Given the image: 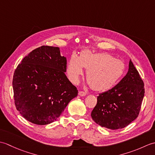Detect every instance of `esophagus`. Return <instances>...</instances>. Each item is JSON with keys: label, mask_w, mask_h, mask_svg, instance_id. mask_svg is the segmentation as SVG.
I'll use <instances>...</instances> for the list:
<instances>
[{"label": "esophagus", "mask_w": 155, "mask_h": 155, "mask_svg": "<svg viewBox=\"0 0 155 155\" xmlns=\"http://www.w3.org/2000/svg\"><path fill=\"white\" fill-rule=\"evenodd\" d=\"M78 94H79L81 97H84L87 95V93L84 91H79L78 92Z\"/></svg>", "instance_id": "1"}]
</instances>
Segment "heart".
Listing matches in <instances>:
<instances>
[{
    "label": "heart",
    "instance_id": "b5f03b06",
    "mask_svg": "<svg viewBox=\"0 0 155 155\" xmlns=\"http://www.w3.org/2000/svg\"><path fill=\"white\" fill-rule=\"evenodd\" d=\"M83 68L87 70L86 77L91 88L95 91L103 92L110 89L121 79L125 72V64L107 52L93 53L84 51L79 57L72 54L67 66L68 77L72 83H79Z\"/></svg>",
    "mask_w": 155,
    "mask_h": 155
}]
</instances>
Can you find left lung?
<instances>
[{"mask_svg": "<svg viewBox=\"0 0 155 155\" xmlns=\"http://www.w3.org/2000/svg\"><path fill=\"white\" fill-rule=\"evenodd\" d=\"M144 95V83L130 60L128 71L123 79L97 97L91 117L102 127L112 130L124 128L137 118Z\"/></svg>", "mask_w": 155, "mask_h": 155, "instance_id": "obj_1", "label": "left lung"}]
</instances>
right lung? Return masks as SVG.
I'll list each match as a JSON object with an SVG mask.
<instances>
[{"label":"right lung","instance_id":"1","mask_svg":"<svg viewBox=\"0 0 155 155\" xmlns=\"http://www.w3.org/2000/svg\"><path fill=\"white\" fill-rule=\"evenodd\" d=\"M66 71L67 58L58 47L42 46L22 59L14 72L12 87L16 109L26 120L50 124L77 96Z\"/></svg>","mask_w":155,"mask_h":155}]
</instances>
